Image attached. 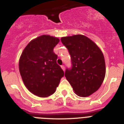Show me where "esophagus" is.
<instances>
[{"label":"esophagus","mask_w":124,"mask_h":124,"mask_svg":"<svg viewBox=\"0 0 124 124\" xmlns=\"http://www.w3.org/2000/svg\"><path fill=\"white\" fill-rule=\"evenodd\" d=\"M61 67V68H62V70H63V71H64V70H65V67H64V65H62Z\"/></svg>","instance_id":"obj_1"}]
</instances>
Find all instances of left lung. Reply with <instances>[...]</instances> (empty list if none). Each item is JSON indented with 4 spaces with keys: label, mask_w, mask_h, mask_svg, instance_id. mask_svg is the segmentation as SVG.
Instances as JSON below:
<instances>
[{
    "label": "left lung",
    "mask_w": 124,
    "mask_h": 124,
    "mask_svg": "<svg viewBox=\"0 0 124 124\" xmlns=\"http://www.w3.org/2000/svg\"><path fill=\"white\" fill-rule=\"evenodd\" d=\"M61 41L68 50L71 68L65 77L80 97H87L98 90L106 75L102 52L94 42L82 35L62 37Z\"/></svg>",
    "instance_id": "8db88e82"
}]
</instances>
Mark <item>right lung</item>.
<instances>
[{"label":"right lung","mask_w":124,"mask_h":124,"mask_svg":"<svg viewBox=\"0 0 124 124\" xmlns=\"http://www.w3.org/2000/svg\"><path fill=\"white\" fill-rule=\"evenodd\" d=\"M60 41L56 37L43 35L31 40L20 58L19 71L25 86L33 94L48 97L55 92L64 71L57 64L53 52Z\"/></svg>","instance_id":"1"}]
</instances>
